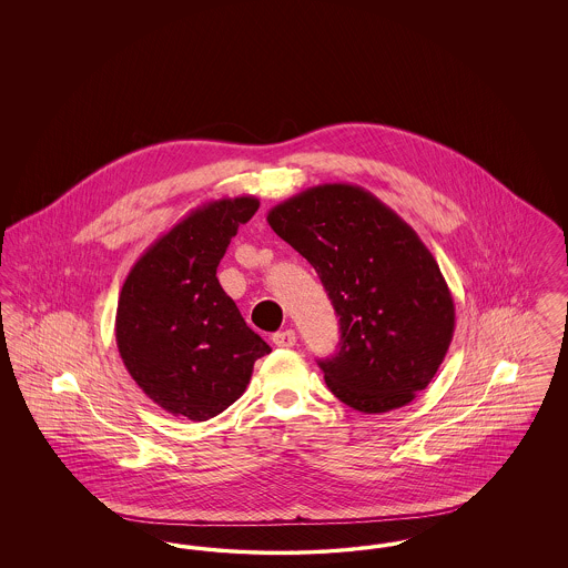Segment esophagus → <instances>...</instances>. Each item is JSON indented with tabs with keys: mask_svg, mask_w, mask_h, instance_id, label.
Listing matches in <instances>:
<instances>
[{
	"mask_svg": "<svg viewBox=\"0 0 568 568\" xmlns=\"http://www.w3.org/2000/svg\"><path fill=\"white\" fill-rule=\"evenodd\" d=\"M297 336L294 329H283V332H276V334H272V343L276 345V347H281V349H290V347H294L296 345Z\"/></svg>",
	"mask_w": 568,
	"mask_h": 568,
	"instance_id": "esophagus-1",
	"label": "esophagus"
}]
</instances>
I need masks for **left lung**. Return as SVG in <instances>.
<instances>
[{
	"label": "left lung",
	"instance_id": "left-lung-1",
	"mask_svg": "<svg viewBox=\"0 0 568 568\" xmlns=\"http://www.w3.org/2000/svg\"><path fill=\"white\" fill-rule=\"evenodd\" d=\"M268 223L317 271L338 315V352L320 359L329 392L359 413L408 405L433 381L456 327L428 246L371 191L347 183L297 193Z\"/></svg>",
	"mask_w": 568,
	"mask_h": 568
}]
</instances>
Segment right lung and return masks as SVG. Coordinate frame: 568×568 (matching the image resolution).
Segmentation results:
<instances>
[{
	"label": "right lung",
	"instance_id": "obj_1",
	"mask_svg": "<svg viewBox=\"0 0 568 568\" xmlns=\"http://www.w3.org/2000/svg\"><path fill=\"white\" fill-rule=\"evenodd\" d=\"M253 195L223 197L183 216L128 274L116 306V347L138 387L163 410L206 422L243 396L271 347L244 324L216 266Z\"/></svg>",
	"mask_w": 568,
	"mask_h": 568
}]
</instances>
